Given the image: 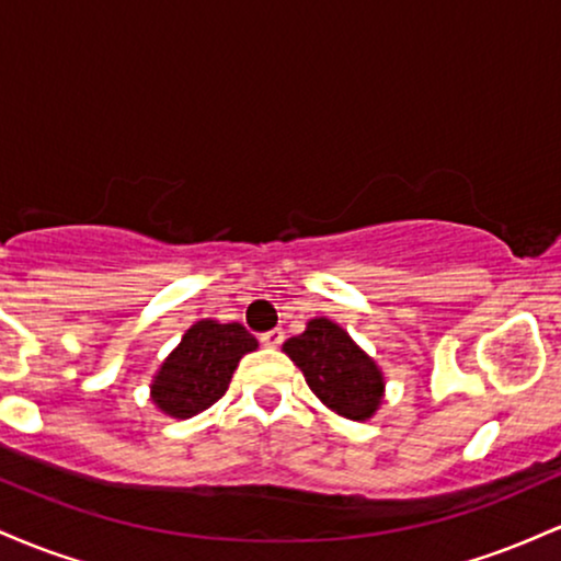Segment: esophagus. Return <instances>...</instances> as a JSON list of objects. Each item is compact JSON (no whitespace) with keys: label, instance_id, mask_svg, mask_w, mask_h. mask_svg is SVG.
Listing matches in <instances>:
<instances>
[{"label":"esophagus","instance_id":"obj_1","mask_svg":"<svg viewBox=\"0 0 561 561\" xmlns=\"http://www.w3.org/2000/svg\"><path fill=\"white\" fill-rule=\"evenodd\" d=\"M282 340H285V332H282V330H272V332L261 334V343L266 347H279Z\"/></svg>","mask_w":561,"mask_h":561}]
</instances>
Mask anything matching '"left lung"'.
<instances>
[{"mask_svg": "<svg viewBox=\"0 0 561 561\" xmlns=\"http://www.w3.org/2000/svg\"><path fill=\"white\" fill-rule=\"evenodd\" d=\"M282 351L302 371L313 396L343 420L369 422L382 405V369L337 321L311 319Z\"/></svg>", "mask_w": 561, "mask_h": 561, "instance_id": "1", "label": "left lung"}]
</instances>
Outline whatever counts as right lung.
<instances>
[{"label":"right lung","mask_w":561,"mask_h":561,"mask_svg":"<svg viewBox=\"0 0 561 561\" xmlns=\"http://www.w3.org/2000/svg\"><path fill=\"white\" fill-rule=\"evenodd\" d=\"M255 347L259 340L237 321H195L152 377L150 401L173 420H190L227 392L242 356Z\"/></svg>","instance_id":"obj_1"}]
</instances>
